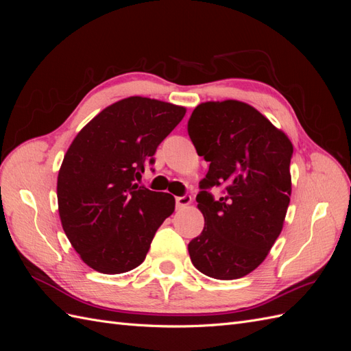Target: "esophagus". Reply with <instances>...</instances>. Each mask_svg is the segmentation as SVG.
<instances>
[{"mask_svg": "<svg viewBox=\"0 0 351 351\" xmlns=\"http://www.w3.org/2000/svg\"><path fill=\"white\" fill-rule=\"evenodd\" d=\"M176 204H177V208H186L192 204V197H190L189 195L178 196V197H176Z\"/></svg>", "mask_w": 351, "mask_h": 351, "instance_id": "34e87169", "label": "esophagus"}]
</instances>
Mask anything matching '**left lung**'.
Instances as JSON below:
<instances>
[{
    "label": "left lung",
    "instance_id": "8db88e82",
    "mask_svg": "<svg viewBox=\"0 0 351 351\" xmlns=\"http://www.w3.org/2000/svg\"><path fill=\"white\" fill-rule=\"evenodd\" d=\"M187 130L209 162L196 196L205 227L189 243L190 259L210 278H241L265 261L282 230L293 143L256 108L236 99L199 104ZM214 185L225 186L218 201L206 192Z\"/></svg>",
    "mask_w": 351,
    "mask_h": 351
}]
</instances>
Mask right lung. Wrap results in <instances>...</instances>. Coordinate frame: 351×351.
I'll return each mask as SVG.
<instances>
[{
  "mask_svg": "<svg viewBox=\"0 0 351 351\" xmlns=\"http://www.w3.org/2000/svg\"><path fill=\"white\" fill-rule=\"evenodd\" d=\"M186 108L129 97L83 127L58 171V214L80 259L101 274H123L145 261L176 199L134 183L154 164L158 145Z\"/></svg>",
  "mask_w": 351,
  "mask_h": 351,
  "instance_id": "1",
  "label": "right lung"
}]
</instances>
